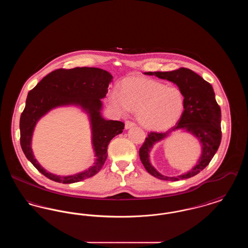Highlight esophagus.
Here are the masks:
<instances>
[{"label": "esophagus", "instance_id": "34e87169", "mask_svg": "<svg viewBox=\"0 0 248 248\" xmlns=\"http://www.w3.org/2000/svg\"><path fill=\"white\" fill-rule=\"evenodd\" d=\"M133 126H136V124L134 122H132V121H126L125 122V124H124L125 129H129V128L133 127Z\"/></svg>", "mask_w": 248, "mask_h": 248}]
</instances>
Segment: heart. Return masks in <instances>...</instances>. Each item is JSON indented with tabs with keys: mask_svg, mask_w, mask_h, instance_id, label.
I'll return each mask as SVG.
<instances>
[{
	"mask_svg": "<svg viewBox=\"0 0 248 248\" xmlns=\"http://www.w3.org/2000/svg\"><path fill=\"white\" fill-rule=\"evenodd\" d=\"M121 94L113 91L110 101L121 113L136 111L140 123L147 129L163 131L180 119L185 97L175 86L152 79L129 78L121 83Z\"/></svg>",
	"mask_w": 248,
	"mask_h": 248,
	"instance_id": "heart-1",
	"label": "heart"
}]
</instances>
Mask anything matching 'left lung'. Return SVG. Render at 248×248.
I'll return each instance as SVG.
<instances>
[{
  "label": "left lung",
  "instance_id": "obj_1",
  "mask_svg": "<svg viewBox=\"0 0 248 248\" xmlns=\"http://www.w3.org/2000/svg\"><path fill=\"white\" fill-rule=\"evenodd\" d=\"M144 74L154 75L176 83L184 94L185 106L175 126L165 133H148V137L140 149L142 164L148 173L162 180L177 181L197 175L209 165L221 141V110L216 101L212 85L200 75L186 68L172 71H149ZM178 129L189 131L201 140L202 154L198 164L189 172L177 177H165L150 165L148 154L156 141L162 140L171 131Z\"/></svg>",
  "mask_w": 248,
  "mask_h": 248
}]
</instances>
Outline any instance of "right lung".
Returning a JSON list of instances; mask_svg holds the SVG:
<instances>
[{
  "instance_id": "add662e5",
  "label": "right lung",
  "mask_w": 248,
  "mask_h": 248,
  "mask_svg": "<svg viewBox=\"0 0 248 248\" xmlns=\"http://www.w3.org/2000/svg\"><path fill=\"white\" fill-rule=\"evenodd\" d=\"M112 80L109 72L98 68L59 69L50 72L27 96L26 106L20 116V145L27 159L44 176L59 183L70 184L93 177L102 168L106 161L108 145L123 132L124 124L120 121L105 120L101 116V98L108 93ZM77 105L85 110L91 117L93 142L97 160L88 170L68 177H60L45 170L32 154L31 138L38 119L56 106Z\"/></svg>"
}]
</instances>
